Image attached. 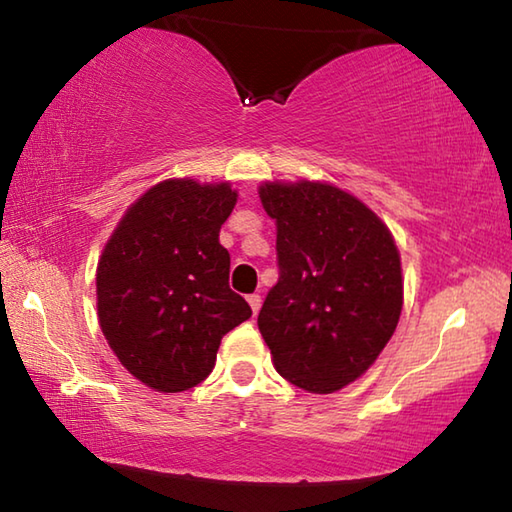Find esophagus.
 I'll return each mask as SVG.
<instances>
[{"mask_svg": "<svg viewBox=\"0 0 512 512\" xmlns=\"http://www.w3.org/2000/svg\"><path fill=\"white\" fill-rule=\"evenodd\" d=\"M248 305H250V309H253V314H257L259 307H262V296H259V293L248 296Z\"/></svg>", "mask_w": 512, "mask_h": 512, "instance_id": "obj_1", "label": "esophagus"}]
</instances>
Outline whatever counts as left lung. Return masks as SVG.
Instances as JSON below:
<instances>
[{"instance_id": "left-lung-1", "label": "left lung", "mask_w": 512, "mask_h": 512, "mask_svg": "<svg viewBox=\"0 0 512 512\" xmlns=\"http://www.w3.org/2000/svg\"><path fill=\"white\" fill-rule=\"evenodd\" d=\"M280 277L257 325L273 366L309 393L352 384L386 348L404 302L400 250L386 223L343 189L264 183Z\"/></svg>"}]
</instances>
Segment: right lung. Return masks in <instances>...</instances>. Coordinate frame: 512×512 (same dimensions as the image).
<instances>
[{
	"label": "right lung",
	"mask_w": 512,
	"mask_h": 512,
	"mask_svg": "<svg viewBox=\"0 0 512 512\" xmlns=\"http://www.w3.org/2000/svg\"><path fill=\"white\" fill-rule=\"evenodd\" d=\"M230 183L169 178L121 216L97 266V314L110 350L153 391L180 393L210 375L221 339L253 311L230 289L221 225Z\"/></svg>",
	"instance_id": "right-lung-1"
}]
</instances>
